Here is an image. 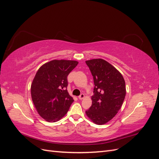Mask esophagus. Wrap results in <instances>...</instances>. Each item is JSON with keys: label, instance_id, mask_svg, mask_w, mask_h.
Wrapping results in <instances>:
<instances>
[{"label": "esophagus", "instance_id": "34e87169", "mask_svg": "<svg viewBox=\"0 0 159 159\" xmlns=\"http://www.w3.org/2000/svg\"><path fill=\"white\" fill-rule=\"evenodd\" d=\"M78 98L80 99H84L85 98V95L84 94V93H81L80 96H79V97H78Z\"/></svg>", "mask_w": 159, "mask_h": 159}]
</instances>
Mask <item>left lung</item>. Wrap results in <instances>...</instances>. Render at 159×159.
Wrapping results in <instances>:
<instances>
[{"mask_svg": "<svg viewBox=\"0 0 159 159\" xmlns=\"http://www.w3.org/2000/svg\"><path fill=\"white\" fill-rule=\"evenodd\" d=\"M85 62L95 84L92 104L85 113L95 124L104 125L116 115L122 106L126 95L125 81L121 74L105 60L92 59Z\"/></svg>", "mask_w": 159, "mask_h": 159, "instance_id": "1", "label": "left lung"}]
</instances>
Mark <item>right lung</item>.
I'll return each instance as SVG.
<instances>
[{
  "instance_id": "add662e5",
  "label": "right lung",
  "mask_w": 159,
  "mask_h": 159,
  "mask_svg": "<svg viewBox=\"0 0 159 159\" xmlns=\"http://www.w3.org/2000/svg\"><path fill=\"white\" fill-rule=\"evenodd\" d=\"M78 61L53 60L38 69L31 84V97L40 116L56 122L68 113L74 99L67 90V77Z\"/></svg>"
}]
</instances>
